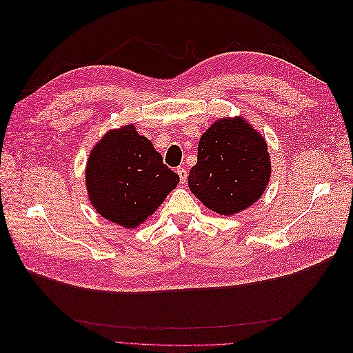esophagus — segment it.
I'll return each instance as SVG.
<instances>
[{"instance_id":"obj_1","label":"esophagus","mask_w":353,"mask_h":353,"mask_svg":"<svg viewBox=\"0 0 353 353\" xmlns=\"http://www.w3.org/2000/svg\"><path fill=\"white\" fill-rule=\"evenodd\" d=\"M176 172H178V175H179L181 184H185V183H187V176H188L185 168H178V169H176Z\"/></svg>"}]
</instances>
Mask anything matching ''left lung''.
Masks as SVG:
<instances>
[{
  "label": "left lung",
  "instance_id": "obj_1",
  "mask_svg": "<svg viewBox=\"0 0 353 353\" xmlns=\"http://www.w3.org/2000/svg\"><path fill=\"white\" fill-rule=\"evenodd\" d=\"M263 138L240 117L221 119L201 135L188 185L203 205L234 215L258 200L270 183L271 162Z\"/></svg>",
  "mask_w": 353,
  "mask_h": 353
}]
</instances>
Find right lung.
<instances>
[{
    "instance_id": "add662e5",
    "label": "right lung",
    "mask_w": 353,
    "mask_h": 353,
    "mask_svg": "<svg viewBox=\"0 0 353 353\" xmlns=\"http://www.w3.org/2000/svg\"><path fill=\"white\" fill-rule=\"evenodd\" d=\"M85 174L95 210L125 228L144 222L179 183V175L132 125L103 137L92 148Z\"/></svg>"
}]
</instances>
